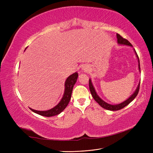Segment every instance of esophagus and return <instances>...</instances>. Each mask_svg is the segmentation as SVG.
<instances>
[{
  "instance_id": "obj_1",
  "label": "esophagus",
  "mask_w": 153,
  "mask_h": 153,
  "mask_svg": "<svg viewBox=\"0 0 153 153\" xmlns=\"http://www.w3.org/2000/svg\"><path fill=\"white\" fill-rule=\"evenodd\" d=\"M82 70L84 71V72H87V71H89V68H88L87 66H83L82 67Z\"/></svg>"
}]
</instances>
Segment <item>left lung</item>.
<instances>
[{
    "label": "left lung",
    "instance_id": "left-lung-1",
    "mask_svg": "<svg viewBox=\"0 0 153 153\" xmlns=\"http://www.w3.org/2000/svg\"><path fill=\"white\" fill-rule=\"evenodd\" d=\"M117 43L119 45H125V46H129V47H133L132 45L129 42V41L126 39H124L123 37H121L120 36L119 34H117ZM134 50V52H135V55H136V57L137 58L138 60V71L140 72V61H139V58L138 57V55L136 52L135 50L133 48ZM140 82L138 83V84L137 87V89H135V91H134L133 93L129 97L128 99H126L125 101H123V102L116 104V105H112V104H110L108 103H106V101H105L104 100H103L101 99L100 97L97 94V92L94 89V87L92 84V80L90 78L89 79V89L91 91V93L92 94V98H94V100L96 101L97 103H98L101 107H103V108L106 109V110H111V111H117L119 110H121L122 108H123L125 106H127L129 103H130L131 101L136 98V96H137L138 93V91H139V88H140Z\"/></svg>",
    "mask_w": 153,
    "mask_h": 153
}]
</instances>
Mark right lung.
Segmentation results:
<instances>
[{
    "label": "right lung",
    "instance_id": "add662e5",
    "mask_svg": "<svg viewBox=\"0 0 153 153\" xmlns=\"http://www.w3.org/2000/svg\"><path fill=\"white\" fill-rule=\"evenodd\" d=\"M78 76V73L75 72L66 78L65 83H64V91L62 98L61 100V101H59V103L56 106H55L54 107L51 109L43 111L36 110L31 108H30V109L34 113L38 114L40 115H42V116L48 117L54 116V115H57L59 114H61L62 111L66 108L69 102V101H70L73 87L76 82Z\"/></svg>",
    "mask_w": 153,
    "mask_h": 153
}]
</instances>
